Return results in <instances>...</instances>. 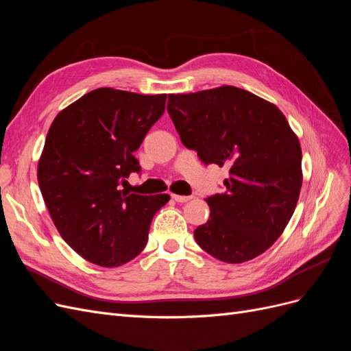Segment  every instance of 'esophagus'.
I'll return each mask as SVG.
<instances>
[{
    "instance_id": "1",
    "label": "esophagus",
    "mask_w": 351,
    "mask_h": 351,
    "mask_svg": "<svg viewBox=\"0 0 351 351\" xmlns=\"http://www.w3.org/2000/svg\"><path fill=\"white\" fill-rule=\"evenodd\" d=\"M173 199L178 204H184V202H189L190 199H193V196H182V195H173Z\"/></svg>"
}]
</instances>
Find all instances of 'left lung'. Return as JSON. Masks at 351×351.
<instances>
[{"mask_svg":"<svg viewBox=\"0 0 351 351\" xmlns=\"http://www.w3.org/2000/svg\"><path fill=\"white\" fill-rule=\"evenodd\" d=\"M183 145L204 164L230 168L224 193L206 199L210 215L195 230L199 246L241 263L282 234L302 189L300 143L274 104L234 86L168 95Z\"/></svg>","mask_w":351,"mask_h":351,"instance_id":"1","label":"left lung"}]
</instances>
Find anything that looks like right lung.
<instances>
[{"mask_svg": "<svg viewBox=\"0 0 351 351\" xmlns=\"http://www.w3.org/2000/svg\"><path fill=\"white\" fill-rule=\"evenodd\" d=\"M167 95L99 88L52 121L38 162V183L54 224L83 259L105 268L134 259L168 195L120 189L141 173L134 151L165 111Z\"/></svg>", "mask_w": 351, "mask_h": 351, "instance_id": "1", "label": "right lung"}]
</instances>
